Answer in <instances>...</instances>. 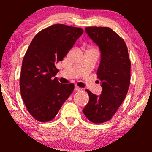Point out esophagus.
Returning <instances> with one entry per match:
<instances>
[{"label":"esophagus","mask_w":152,"mask_h":152,"mask_svg":"<svg viewBox=\"0 0 152 152\" xmlns=\"http://www.w3.org/2000/svg\"><path fill=\"white\" fill-rule=\"evenodd\" d=\"M74 90L76 91H81V88H80V87H78V86H75Z\"/></svg>","instance_id":"obj_1"}]
</instances>
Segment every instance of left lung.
Returning <instances> with one entry per match:
<instances>
[{
  "instance_id": "left-lung-1",
  "label": "left lung",
  "mask_w": 152,
  "mask_h": 152,
  "mask_svg": "<svg viewBox=\"0 0 152 152\" xmlns=\"http://www.w3.org/2000/svg\"><path fill=\"white\" fill-rule=\"evenodd\" d=\"M86 32L102 53L97 78L103 89L99 96L86 90L89 102L83 112L90 121L101 124L111 119L126 97L130 85L131 61L124 41L112 29L92 26L86 27Z\"/></svg>"
}]
</instances>
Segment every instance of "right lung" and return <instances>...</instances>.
Instances as JSON below:
<instances>
[{"mask_svg":"<svg viewBox=\"0 0 152 152\" xmlns=\"http://www.w3.org/2000/svg\"><path fill=\"white\" fill-rule=\"evenodd\" d=\"M83 33L81 28L54 24L35 36L24 56L20 76V94L35 119L49 121L58 114L74 85L63 84L53 78L56 64L61 61Z\"/></svg>","mask_w":152,"mask_h":152,"instance_id":"right-lung-1","label":"right lung"}]
</instances>
